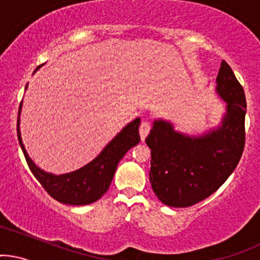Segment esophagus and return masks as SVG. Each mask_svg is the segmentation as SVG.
Here are the masks:
<instances>
[{
	"instance_id": "obj_1",
	"label": "esophagus",
	"mask_w": 260,
	"mask_h": 260,
	"mask_svg": "<svg viewBox=\"0 0 260 260\" xmlns=\"http://www.w3.org/2000/svg\"><path fill=\"white\" fill-rule=\"evenodd\" d=\"M149 131H150V124L149 122H142L141 125H139V135H141V139L144 141L147 138V136L149 135Z\"/></svg>"
}]
</instances>
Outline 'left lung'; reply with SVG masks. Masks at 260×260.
Here are the masks:
<instances>
[{"label": "left lung", "instance_id": "1", "mask_svg": "<svg viewBox=\"0 0 260 260\" xmlns=\"http://www.w3.org/2000/svg\"><path fill=\"white\" fill-rule=\"evenodd\" d=\"M216 82V91L227 104L217 129L190 137L159 119L145 138L152 155L150 184L156 198L168 206L189 207L209 198L233 173L243 153L247 111L243 87L224 60Z\"/></svg>", "mask_w": 260, "mask_h": 260}]
</instances>
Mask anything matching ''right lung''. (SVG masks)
Listing matches in <instances>:
<instances>
[{
    "label": "right lung",
    "instance_id": "add662e5",
    "mask_svg": "<svg viewBox=\"0 0 260 260\" xmlns=\"http://www.w3.org/2000/svg\"><path fill=\"white\" fill-rule=\"evenodd\" d=\"M39 68H37V70ZM27 86L28 84L25 85V88ZM21 108L22 102L18 110L17 135H18V142L23 150L28 167L33 173L34 178L43 186V189L47 191L54 200L61 202V204L81 206V205H88L98 201L110 187L119 160L123 158L124 154L131 148L135 147L141 141L138 132L141 118H136L135 121L125 125L123 129L105 147V149L99 154V156H96L87 165L76 172L62 174V175H53V174L45 173L39 169L25 152L24 145L22 143L21 131H19Z\"/></svg>",
    "mask_w": 260,
    "mask_h": 260
}]
</instances>
